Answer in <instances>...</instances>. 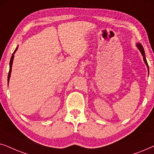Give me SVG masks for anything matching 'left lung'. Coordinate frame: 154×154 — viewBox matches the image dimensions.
<instances>
[{"instance_id": "obj_1", "label": "left lung", "mask_w": 154, "mask_h": 154, "mask_svg": "<svg viewBox=\"0 0 154 154\" xmlns=\"http://www.w3.org/2000/svg\"><path fill=\"white\" fill-rule=\"evenodd\" d=\"M137 46L138 49L140 50V51L141 52V53H142V56H143V60H144V62L145 63V64L147 66V69H148V71H149V65H148V63H147V61L146 60V57H145V53H144V48H143V46L142 45V44L141 43H137Z\"/></svg>"}]
</instances>
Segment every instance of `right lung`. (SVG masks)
<instances>
[{
	"label": "right lung",
	"mask_w": 154,
	"mask_h": 154,
	"mask_svg": "<svg viewBox=\"0 0 154 154\" xmlns=\"http://www.w3.org/2000/svg\"><path fill=\"white\" fill-rule=\"evenodd\" d=\"M17 47L16 48L15 50H14L13 54H12V55L11 57V59H10V70H9V73H8V83H9V81H10V74H11V71H12V63H13V59H14V54L15 53L17 50Z\"/></svg>",
	"instance_id": "add662e5"
}]
</instances>
